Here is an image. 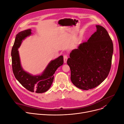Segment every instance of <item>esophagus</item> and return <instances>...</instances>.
Listing matches in <instances>:
<instances>
[{"instance_id":"1","label":"esophagus","mask_w":124,"mask_h":124,"mask_svg":"<svg viewBox=\"0 0 124 124\" xmlns=\"http://www.w3.org/2000/svg\"><path fill=\"white\" fill-rule=\"evenodd\" d=\"M67 59H68L67 56L66 55H64V63H66Z\"/></svg>"}]
</instances>
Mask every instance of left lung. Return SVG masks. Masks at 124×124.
<instances>
[{
    "label": "left lung",
    "instance_id": "left-lung-1",
    "mask_svg": "<svg viewBox=\"0 0 124 124\" xmlns=\"http://www.w3.org/2000/svg\"><path fill=\"white\" fill-rule=\"evenodd\" d=\"M96 31L86 42L80 44L70 54L67 63L71 80L83 90L99 85L108 76L112 64L113 44L107 31L96 25Z\"/></svg>",
    "mask_w": 124,
    "mask_h": 124
}]
</instances>
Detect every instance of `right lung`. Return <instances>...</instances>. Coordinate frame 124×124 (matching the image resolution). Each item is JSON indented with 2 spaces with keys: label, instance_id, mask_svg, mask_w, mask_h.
I'll use <instances>...</instances> for the list:
<instances>
[{
  "label": "right lung",
  "instance_id": "right-lung-1",
  "mask_svg": "<svg viewBox=\"0 0 124 124\" xmlns=\"http://www.w3.org/2000/svg\"><path fill=\"white\" fill-rule=\"evenodd\" d=\"M31 29L21 31L16 37L11 53L12 71L16 78L24 88L31 92L43 93L50 88L55 71L63 64V56L61 55L51 60L41 74L32 75L25 71L22 66L18 49L23 41L31 35Z\"/></svg>",
  "mask_w": 124,
  "mask_h": 124
}]
</instances>
